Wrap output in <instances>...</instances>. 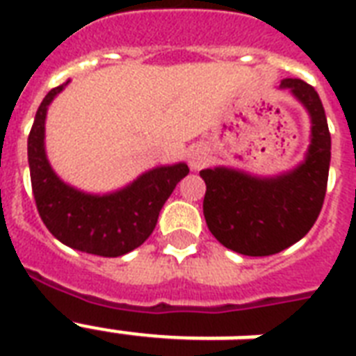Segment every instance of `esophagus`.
<instances>
[{"label":"esophagus","instance_id":"obj_1","mask_svg":"<svg viewBox=\"0 0 356 356\" xmlns=\"http://www.w3.org/2000/svg\"><path fill=\"white\" fill-rule=\"evenodd\" d=\"M188 161H190V166H192V170H200V168L205 164L207 155L203 153V151H192V153L188 155Z\"/></svg>","mask_w":356,"mask_h":356}]
</instances>
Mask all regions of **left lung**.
I'll use <instances>...</instances> for the list:
<instances>
[{"label":"left lung","instance_id":"1","mask_svg":"<svg viewBox=\"0 0 356 356\" xmlns=\"http://www.w3.org/2000/svg\"><path fill=\"white\" fill-rule=\"evenodd\" d=\"M310 114V145L305 161L277 177H253L231 168H207L203 214L218 242L248 257H268L290 248L309 233L325 200L331 133L314 86L284 79Z\"/></svg>","mask_w":356,"mask_h":356}]
</instances>
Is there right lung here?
<instances>
[{"instance_id": "add662e5", "label": "right lung", "mask_w": 356, "mask_h": 356, "mask_svg": "<svg viewBox=\"0 0 356 356\" xmlns=\"http://www.w3.org/2000/svg\"><path fill=\"white\" fill-rule=\"evenodd\" d=\"M66 85L68 81L47 92L27 140L36 209L49 233L64 245L99 257H122L149 238L162 205L188 175V166L179 162L153 168L125 188L105 195L85 194L60 181L44 149V123L49 103Z\"/></svg>"}]
</instances>
